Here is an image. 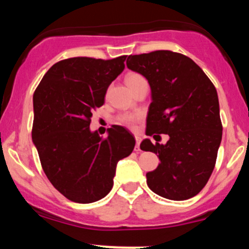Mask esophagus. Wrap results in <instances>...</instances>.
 Segmentation results:
<instances>
[{"label": "esophagus", "instance_id": "esophagus-1", "mask_svg": "<svg viewBox=\"0 0 249 249\" xmlns=\"http://www.w3.org/2000/svg\"><path fill=\"white\" fill-rule=\"evenodd\" d=\"M141 142H142V138L139 136H136V151H139L141 150Z\"/></svg>", "mask_w": 249, "mask_h": 249}]
</instances>
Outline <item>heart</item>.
Masks as SVG:
<instances>
[{"instance_id":"1","label":"heart","mask_w":249,"mask_h":249,"mask_svg":"<svg viewBox=\"0 0 249 249\" xmlns=\"http://www.w3.org/2000/svg\"><path fill=\"white\" fill-rule=\"evenodd\" d=\"M142 79L144 78H142L141 75H138V73H130V75H127L126 78H125V82H126L127 85H132L133 83L142 81ZM137 121H138V117L134 115H130V113H125V115H122L119 117V122H121L122 124L127 125V126H134Z\"/></svg>"}]
</instances>
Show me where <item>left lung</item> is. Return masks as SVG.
<instances>
[{
    "label": "left lung",
    "instance_id": "1",
    "mask_svg": "<svg viewBox=\"0 0 249 249\" xmlns=\"http://www.w3.org/2000/svg\"><path fill=\"white\" fill-rule=\"evenodd\" d=\"M126 65L151 88L146 134L166 144L142 142L141 148L158 154L160 162L146 173L151 191L170 200L196 196L210 179L221 142L219 99L205 72L187 56L168 50L131 55Z\"/></svg>",
    "mask_w": 249,
    "mask_h": 249
}]
</instances>
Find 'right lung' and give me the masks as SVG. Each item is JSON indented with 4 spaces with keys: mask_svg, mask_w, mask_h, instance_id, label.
Returning <instances> with one entry per match:
<instances>
[{
    "mask_svg": "<svg viewBox=\"0 0 249 249\" xmlns=\"http://www.w3.org/2000/svg\"><path fill=\"white\" fill-rule=\"evenodd\" d=\"M125 59H64L47 71L34 93L33 142L45 176L71 201L104 198L113 186L117 164L136 145L132 134L118 125L107 128L105 139L90 130L92 110L104 104Z\"/></svg>",
    "mask_w": 249,
    "mask_h": 249,
    "instance_id": "right-lung-1",
    "label": "right lung"
}]
</instances>
